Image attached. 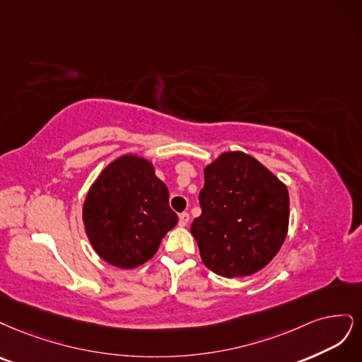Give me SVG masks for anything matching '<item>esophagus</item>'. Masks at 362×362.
<instances>
[{
	"mask_svg": "<svg viewBox=\"0 0 362 362\" xmlns=\"http://www.w3.org/2000/svg\"><path fill=\"white\" fill-rule=\"evenodd\" d=\"M188 223H189V214H188V212H182V214L179 215V226H180V227H185Z\"/></svg>",
	"mask_w": 362,
	"mask_h": 362,
	"instance_id": "34e87169",
	"label": "esophagus"
}]
</instances>
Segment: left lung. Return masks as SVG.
Returning <instances> with one entry per match:
<instances>
[{
	"label": "left lung",
	"mask_w": 362,
	"mask_h": 362,
	"mask_svg": "<svg viewBox=\"0 0 362 362\" xmlns=\"http://www.w3.org/2000/svg\"><path fill=\"white\" fill-rule=\"evenodd\" d=\"M202 215L191 233L212 272L245 276L260 271L281 248L288 228L286 185L257 159L226 151L204 168Z\"/></svg>",
	"instance_id": "obj_1"
}]
</instances>
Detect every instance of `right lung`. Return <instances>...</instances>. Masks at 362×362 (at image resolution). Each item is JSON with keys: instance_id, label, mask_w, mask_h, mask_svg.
<instances>
[{"instance_id": "right-lung-1", "label": "right lung", "mask_w": 362, "mask_h": 362, "mask_svg": "<svg viewBox=\"0 0 362 362\" xmlns=\"http://www.w3.org/2000/svg\"><path fill=\"white\" fill-rule=\"evenodd\" d=\"M168 189L144 158L126 155L102 171L84 202L83 219L91 247L122 269L146 263L177 224Z\"/></svg>"}]
</instances>
